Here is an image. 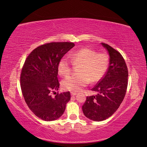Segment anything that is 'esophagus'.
Returning a JSON list of instances; mask_svg holds the SVG:
<instances>
[{"label":"esophagus","instance_id":"obj_1","mask_svg":"<svg viewBox=\"0 0 147 147\" xmlns=\"http://www.w3.org/2000/svg\"><path fill=\"white\" fill-rule=\"evenodd\" d=\"M77 94V93H76V92H71V96H75V95H76Z\"/></svg>","mask_w":147,"mask_h":147}]
</instances>
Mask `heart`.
Here are the masks:
<instances>
[{
    "instance_id": "b5f03b06",
    "label": "heart",
    "mask_w": 147,
    "mask_h": 147,
    "mask_svg": "<svg viewBox=\"0 0 147 147\" xmlns=\"http://www.w3.org/2000/svg\"><path fill=\"white\" fill-rule=\"evenodd\" d=\"M71 60L74 65H80L77 75L69 76L61 82L65 90L77 92L91 83L97 82L105 74L109 64L106 54L97 53L95 51L84 48L72 53ZM71 61L64 56L58 63V72L60 76H67L71 72Z\"/></svg>"
}]
</instances>
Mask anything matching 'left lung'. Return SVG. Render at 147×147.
I'll list each match as a JSON object with an SVG mask.
<instances>
[{
  "mask_svg": "<svg viewBox=\"0 0 147 147\" xmlns=\"http://www.w3.org/2000/svg\"><path fill=\"white\" fill-rule=\"evenodd\" d=\"M108 51L109 67L103 78L91 89L96 95L87 96L82 111L87 118L102 121L120 106L128 86V69L121 54L108 45L101 43Z\"/></svg>",
  "mask_w": 147,
  "mask_h": 147,
  "instance_id": "obj_1",
  "label": "left lung"
}]
</instances>
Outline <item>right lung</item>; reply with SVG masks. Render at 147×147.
Wrapping results in <instances>:
<instances>
[{
  "label": "right lung",
  "instance_id": "obj_1",
  "mask_svg": "<svg viewBox=\"0 0 147 147\" xmlns=\"http://www.w3.org/2000/svg\"><path fill=\"white\" fill-rule=\"evenodd\" d=\"M74 47L69 42H53L35 49L27 57L21 74V87L30 109L39 118L53 121L63 115L71 99L70 92L57 93L58 63L62 57Z\"/></svg>",
  "mask_w": 147,
  "mask_h": 147
}]
</instances>
